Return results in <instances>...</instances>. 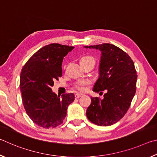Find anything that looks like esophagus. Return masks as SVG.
<instances>
[{"label":"esophagus","mask_w":157,"mask_h":157,"mask_svg":"<svg viewBox=\"0 0 157 157\" xmlns=\"http://www.w3.org/2000/svg\"><path fill=\"white\" fill-rule=\"evenodd\" d=\"M82 95H83V94H81V93H77V94H75V97H76V98H79V97H81Z\"/></svg>","instance_id":"34e87169"}]
</instances>
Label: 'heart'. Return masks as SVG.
I'll return each instance as SVG.
<instances>
[{
	"label": "heart",
	"mask_w": 157,
	"mask_h": 157,
	"mask_svg": "<svg viewBox=\"0 0 157 157\" xmlns=\"http://www.w3.org/2000/svg\"><path fill=\"white\" fill-rule=\"evenodd\" d=\"M94 60V59L92 56H83L80 60V62H83V61H86V60ZM89 83V82L87 81H82L78 82V83L76 85V89L78 90H80V91H83L86 89V85Z\"/></svg>",
	"instance_id": "b5f03b06"
}]
</instances>
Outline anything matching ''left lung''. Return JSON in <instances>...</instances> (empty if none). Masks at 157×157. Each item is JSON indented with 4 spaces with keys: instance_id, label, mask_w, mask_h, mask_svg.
Listing matches in <instances>:
<instances>
[{
    "instance_id": "obj_1",
    "label": "left lung",
    "mask_w": 157,
    "mask_h": 157,
    "mask_svg": "<svg viewBox=\"0 0 157 157\" xmlns=\"http://www.w3.org/2000/svg\"><path fill=\"white\" fill-rule=\"evenodd\" d=\"M101 51L98 78L93 91L106 90L103 99L91 98L86 115L99 126L114 124L124 117L136 92V71L133 60L122 49L109 43L84 46Z\"/></svg>"
}]
</instances>
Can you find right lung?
Returning <instances> with one entry per match:
<instances>
[{"label":"right lung","mask_w":157,"mask_h":157,"mask_svg":"<svg viewBox=\"0 0 157 157\" xmlns=\"http://www.w3.org/2000/svg\"><path fill=\"white\" fill-rule=\"evenodd\" d=\"M74 47L49 44L36 52L22 69L20 87L25 109L33 122L44 128L61 124L74 94L57 96L51 87L62 76L64 56Z\"/></svg>","instance_id":"right-lung-1"}]
</instances>
